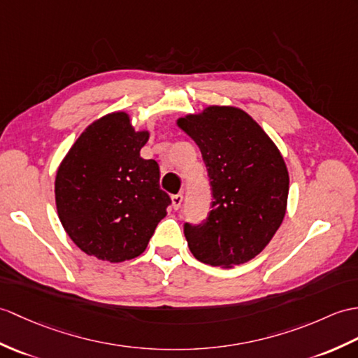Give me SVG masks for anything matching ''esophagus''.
<instances>
[{
    "label": "esophagus",
    "mask_w": 358,
    "mask_h": 358,
    "mask_svg": "<svg viewBox=\"0 0 358 358\" xmlns=\"http://www.w3.org/2000/svg\"><path fill=\"white\" fill-rule=\"evenodd\" d=\"M181 203H182V195L181 194L172 195V207H173V209L178 210L181 207Z\"/></svg>",
    "instance_id": "1"
}]
</instances>
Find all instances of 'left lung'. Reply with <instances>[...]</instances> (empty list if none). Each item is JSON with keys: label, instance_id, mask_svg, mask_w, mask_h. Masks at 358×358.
Wrapping results in <instances>:
<instances>
[{"label": "left lung", "instance_id": "1", "mask_svg": "<svg viewBox=\"0 0 358 358\" xmlns=\"http://www.w3.org/2000/svg\"><path fill=\"white\" fill-rule=\"evenodd\" d=\"M198 145L213 201L203 224H185L198 261L231 268L259 255L287 212L289 177L278 146L236 106H207L177 120Z\"/></svg>", "mask_w": 358, "mask_h": 358}]
</instances>
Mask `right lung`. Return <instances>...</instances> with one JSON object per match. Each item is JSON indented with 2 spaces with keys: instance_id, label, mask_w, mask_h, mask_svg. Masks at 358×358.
Instances as JSON below:
<instances>
[{
  "instance_id": "right-lung-1",
  "label": "right lung",
  "mask_w": 358,
  "mask_h": 358,
  "mask_svg": "<svg viewBox=\"0 0 358 358\" xmlns=\"http://www.w3.org/2000/svg\"><path fill=\"white\" fill-rule=\"evenodd\" d=\"M149 131H136L129 114H106L85 128L56 172V209L66 235L97 259L123 262L146 250L166 217L155 160L140 157Z\"/></svg>"
}]
</instances>
